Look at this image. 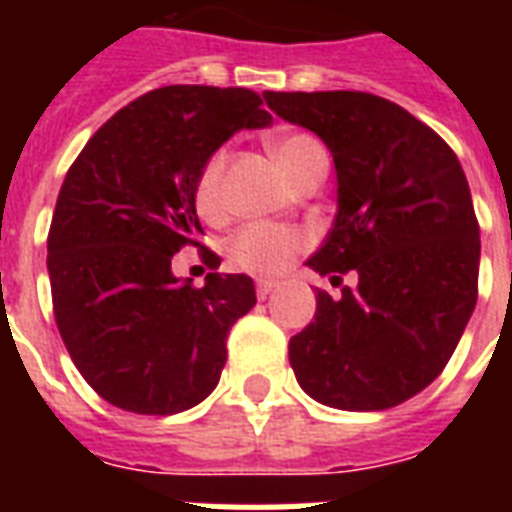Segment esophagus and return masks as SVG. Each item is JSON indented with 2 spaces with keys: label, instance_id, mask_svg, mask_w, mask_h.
I'll list each match as a JSON object with an SVG mask.
<instances>
[{
  "label": "esophagus",
  "instance_id": "34e87169",
  "mask_svg": "<svg viewBox=\"0 0 512 512\" xmlns=\"http://www.w3.org/2000/svg\"><path fill=\"white\" fill-rule=\"evenodd\" d=\"M273 289H276V281L257 279V297H260V300H265V297L271 295Z\"/></svg>",
  "mask_w": 512,
  "mask_h": 512
}]
</instances>
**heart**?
Returning a JSON list of instances; mask_svg holds the SVG:
<instances>
[{
    "label": "heart",
    "instance_id": "b5f03b06",
    "mask_svg": "<svg viewBox=\"0 0 512 512\" xmlns=\"http://www.w3.org/2000/svg\"><path fill=\"white\" fill-rule=\"evenodd\" d=\"M273 154V162L279 164L281 175L289 183L297 185L303 177L316 170H327V151L319 140L308 132H284L268 143ZM228 154L215 151L207 162L201 164L199 177H196V209L209 223L220 220L225 212L223 199V175ZM305 249V236L295 228H281V225H247L241 228L228 244V255L233 265H239L249 273L260 276H276L287 271L292 260Z\"/></svg>",
    "mask_w": 512,
    "mask_h": 512
}]
</instances>
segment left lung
Here are the masks:
<instances>
[{"mask_svg":"<svg viewBox=\"0 0 512 512\" xmlns=\"http://www.w3.org/2000/svg\"><path fill=\"white\" fill-rule=\"evenodd\" d=\"M335 159L337 215L308 268L356 287L316 295L289 340L300 388L324 406L380 412L425 390L478 300L481 239L454 151L406 108L369 92H265Z\"/></svg>","mask_w":512,"mask_h":512,"instance_id":"obj_1","label":"left lung"}]
</instances>
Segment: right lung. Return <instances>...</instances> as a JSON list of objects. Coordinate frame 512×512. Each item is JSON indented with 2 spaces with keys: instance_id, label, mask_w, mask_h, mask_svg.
<instances>
[{
  "instance_id": "add662e5",
  "label": "right lung",
  "mask_w": 512,
  "mask_h": 512,
  "mask_svg": "<svg viewBox=\"0 0 512 512\" xmlns=\"http://www.w3.org/2000/svg\"><path fill=\"white\" fill-rule=\"evenodd\" d=\"M273 122L244 87L172 84L116 111L71 164L58 193L47 273L58 332L76 369L108 404L177 414L215 390L228 329L257 303L244 273L204 287L172 273L180 247H199L196 177L239 130Z\"/></svg>"
}]
</instances>
